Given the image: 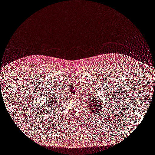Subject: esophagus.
<instances>
[{
	"instance_id": "obj_1",
	"label": "esophagus",
	"mask_w": 155,
	"mask_h": 155,
	"mask_svg": "<svg viewBox=\"0 0 155 155\" xmlns=\"http://www.w3.org/2000/svg\"><path fill=\"white\" fill-rule=\"evenodd\" d=\"M70 97L71 99H76V95H71Z\"/></svg>"
}]
</instances>
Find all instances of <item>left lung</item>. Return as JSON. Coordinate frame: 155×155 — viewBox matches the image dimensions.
<instances>
[{"mask_svg": "<svg viewBox=\"0 0 155 155\" xmlns=\"http://www.w3.org/2000/svg\"><path fill=\"white\" fill-rule=\"evenodd\" d=\"M102 101L99 100L97 97H92L90 101L88 103V108L90 113L92 114L93 115H99V112L102 111V108H103V106L102 104Z\"/></svg>", "mask_w": 155, "mask_h": 155, "instance_id": "8db88e82", "label": "left lung"}]
</instances>
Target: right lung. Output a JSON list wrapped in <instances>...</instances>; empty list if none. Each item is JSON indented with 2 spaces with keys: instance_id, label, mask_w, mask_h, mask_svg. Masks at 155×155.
<instances>
[{
  "instance_id": "right-lung-1",
  "label": "right lung",
  "mask_w": 155,
  "mask_h": 155,
  "mask_svg": "<svg viewBox=\"0 0 155 155\" xmlns=\"http://www.w3.org/2000/svg\"><path fill=\"white\" fill-rule=\"evenodd\" d=\"M58 100L56 97V95L54 96V97H51V96H50L49 97H48L47 99V104H48L47 105L49 106H49H51V108H50V109L53 110L54 109V108L56 107L57 103H58Z\"/></svg>"
}]
</instances>
